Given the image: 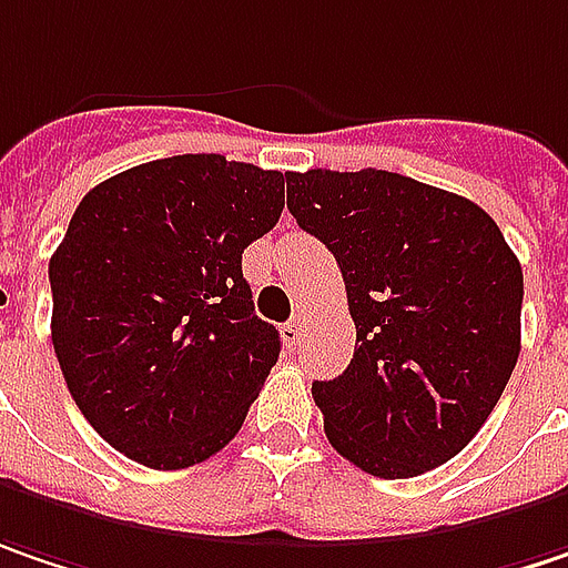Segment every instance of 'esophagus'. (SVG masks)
<instances>
[{
	"label": "esophagus",
	"instance_id": "obj_1",
	"mask_svg": "<svg viewBox=\"0 0 568 568\" xmlns=\"http://www.w3.org/2000/svg\"><path fill=\"white\" fill-rule=\"evenodd\" d=\"M302 324H305L302 317H292L288 324H283V337L288 344H298L302 341Z\"/></svg>",
	"mask_w": 568,
	"mask_h": 568
}]
</instances>
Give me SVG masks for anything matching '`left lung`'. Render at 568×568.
Instances as JSON below:
<instances>
[{"mask_svg":"<svg viewBox=\"0 0 568 568\" xmlns=\"http://www.w3.org/2000/svg\"><path fill=\"white\" fill-rule=\"evenodd\" d=\"M288 212L334 253L356 324L344 376L312 383L331 447L412 479L463 450L520 353L524 273L463 195L385 170L285 173Z\"/></svg>","mask_w":568,"mask_h":568,"instance_id":"left-lung-1","label":"left lung"}]
</instances>
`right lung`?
Returning <instances> with one entry per match:
<instances>
[{
	"label": "right lung",
	"instance_id": "obj_1",
	"mask_svg": "<svg viewBox=\"0 0 568 568\" xmlns=\"http://www.w3.org/2000/svg\"><path fill=\"white\" fill-rule=\"evenodd\" d=\"M280 170L183 153L85 192L51 256V341L95 434L151 469L209 459L280 359L241 253L276 227Z\"/></svg>",
	"mask_w": 568,
	"mask_h": 568
}]
</instances>
